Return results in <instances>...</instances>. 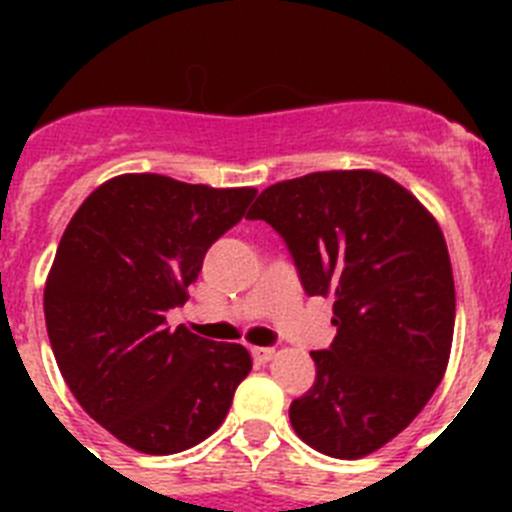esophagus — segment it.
Instances as JSON below:
<instances>
[{"instance_id": "34e87169", "label": "esophagus", "mask_w": 512, "mask_h": 512, "mask_svg": "<svg viewBox=\"0 0 512 512\" xmlns=\"http://www.w3.org/2000/svg\"><path fill=\"white\" fill-rule=\"evenodd\" d=\"M251 356L256 364H266V361L274 359V348H264V346H251Z\"/></svg>"}]
</instances>
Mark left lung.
Returning <instances> with one entry per match:
<instances>
[{"label":"left lung","mask_w":512,"mask_h":512,"mask_svg":"<svg viewBox=\"0 0 512 512\" xmlns=\"http://www.w3.org/2000/svg\"><path fill=\"white\" fill-rule=\"evenodd\" d=\"M248 217L287 241L307 295L336 300V341L310 354L318 374L289 408L292 428L333 459L374 454L413 423L449 366L456 292L436 217L372 169L271 184Z\"/></svg>","instance_id":"8db88e82"}]
</instances>
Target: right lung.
<instances>
[{"label": "right lung", "instance_id": "right-lung-1", "mask_svg": "<svg viewBox=\"0 0 512 512\" xmlns=\"http://www.w3.org/2000/svg\"><path fill=\"white\" fill-rule=\"evenodd\" d=\"M253 187L120 174L74 212L45 279V328L76 402L140 454L192 449L220 428L251 372L241 343L166 325L207 248L246 215Z\"/></svg>", "mask_w": 512, "mask_h": 512}]
</instances>
